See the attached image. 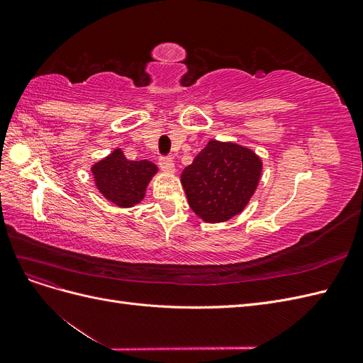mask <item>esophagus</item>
Listing matches in <instances>:
<instances>
[{
  "mask_svg": "<svg viewBox=\"0 0 363 363\" xmlns=\"http://www.w3.org/2000/svg\"><path fill=\"white\" fill-rule=\"evenodd\" d=\"M159 167L162 168V171L164 172H174L175 168H174V162L171 157H160L159 159Z\"/></svg>",
  "mask_w": 363,
  "mask_h": 363,
  "instance_id": "34e87169",
  "label": "esophagus"
}]
</instances>
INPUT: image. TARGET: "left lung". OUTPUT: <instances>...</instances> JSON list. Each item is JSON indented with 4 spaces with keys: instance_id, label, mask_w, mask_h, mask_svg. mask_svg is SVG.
<instances>
[{
    "instance_id": "obj_1",
    "label": "left lung",
    "mask_w": 363,
    "mask_h": 363,
    "mask_svg": "<svg viewBox=\"0 0 363 363\" xmlns=\"http://www.w3.org/2000/svg\"><path fill=\"white\" fill-rule=\"evenodd\" d=\"M262 162L250 148L208 140L182 172L192 211L206 223H223L240 213L255 194Z\"/></svg>"
}]
</instances>
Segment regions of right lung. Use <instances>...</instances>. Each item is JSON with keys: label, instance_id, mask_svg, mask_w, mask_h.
I'll use <instances>...</instances> for the list:
<instances>
[{"label": "right lung", "instance_id": "add662e5", "mask_svg": "<svg viewBox=\"0 0 363 363\" xmlns=\"http://www.w3.org/2000/svg\"><path fill=\"white\" fill-rule=\"evenodd\" d=\"M157 167L150 160H128L123 150L95 163V184L108 201L119 207H131L144 200L145 189Z\"/></svg>", "mask_w": 363, "mask_h": 363}]
</instances>
